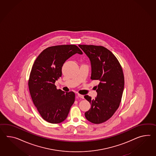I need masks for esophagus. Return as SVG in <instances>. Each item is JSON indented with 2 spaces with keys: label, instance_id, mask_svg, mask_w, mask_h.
Here are the masks:
<instances>
[{
  "label": "esophagus",
  "instance_id": "34e87169",
  "mask_svg": "<svg viewBox=\"0 0 156 156\" xmlns=\"http://www.w3.org/2000/svg\"><path fill=\"white\" fill-rule=\"evenodd\" d=\"M77 96H78V98H81V99H84L83 95H80V94H77Z\"/></svg>",
  "mask_w": 156,
  "mask_h": 156
}]
</instances>
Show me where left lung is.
<instances>
[{
  "label": "left lung",
  "instance_id": "left-lung-1",
  "mask_svg": "<svg viewBox=\"0 0 156 156\" xmlns=\"http://www.w3.org/2000/svg\"><path fill=\"white\" fill-rule=\"evenodd\" d=\"M79 47L91 61V80L99 82L95 87L98 93L95 99L88 95L84 96L91 104L85 117L93 123H102L113 116L120 105L125 84L123 70L117 57L105 47L85 44Z\"/></svg>",
  "mask_w": 156,
  "mask_h": 156
}]
</instances>
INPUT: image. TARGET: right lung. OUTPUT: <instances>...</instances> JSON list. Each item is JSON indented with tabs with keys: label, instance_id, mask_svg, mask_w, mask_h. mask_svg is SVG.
<instances>
[{
	"label": "right lung",
	"instance_id": "right-lung-1",
	"mask_svg": "<svg viewBox=\"0 0 156 156\" xmlns=\"http://www.w3.org/2000/svg\"><path fill=\"white\" fill-rule=\"evenodd\" d=\"M76 53H83L76 45L49 47L39 54L31 70L28 86L33 102L42 118L51 123L64 121L75 101L74 92L58 90L55 83L61 76L64 63Z\"/></svg>",
	"mask_w": 156,
	"mask_h": 156
}]
</instances>
